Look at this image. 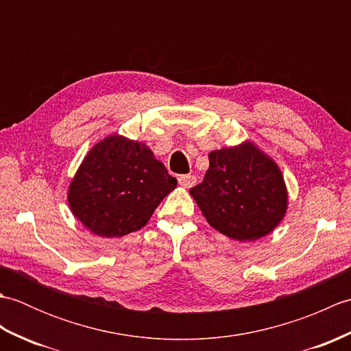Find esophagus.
I'll list each match as a JSON object with an SVG mask.
<instances>
[{
	"mask_svg": "<svg viewBox=\"0 0 351 351\" xmlns=\"http://www.w3.org/2000/svg\"><path fill=\"white\" fill-rule=\"evenodd\" d=\"M178 182H180V185H182L184 189H190V187H193V185L196 184V176L182 175V176L178 178Z\"/></svg>",
	"mask_w": 351,
	"mask_h": 351,
	"instance_id": "obj_1",
	"label": "esophagus"
}]
</instances>
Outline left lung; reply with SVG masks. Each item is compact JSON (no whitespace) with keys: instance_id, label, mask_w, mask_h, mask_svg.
I'll return each instance as SVG.
<instances>
[{"instance_id":"1","label":"left lung","mask_w":351,"mask_h":351,"mask_svg":"<svg viewBox=\"0 0 351 351\" xmlns=\"http://www.w3.org/2000/svg\"><path fill=\"white\" fill-rule=\"evenodd\" d=\"M204 181L190 190L204 217L237 241H256L285 217L288 193L282 171L252 141L210 155Z\"/></svg>"}]
</instances>
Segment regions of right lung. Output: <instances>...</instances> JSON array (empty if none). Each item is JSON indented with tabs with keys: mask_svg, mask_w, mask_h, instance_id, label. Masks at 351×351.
Returning <instances> with one entry per match:
<instances>
[{
	"mask_svg": "<svg viewBox=\"0 0 351 351\" xmlns=\"http://www.w3.org/2000/svg\"><path fill=\"white\" fill-rule=\"evenodd\" d=\"M176 189L145 143L113 134L98 141L71 181L72 214L104 238L123 237L143 228L155 208Z\"/></svg>",
	"mask_w": 351,
	"mask_h": 351,
	"instance_id": "right-lung-1",
	"label": "right lung"
}]
</instances>
